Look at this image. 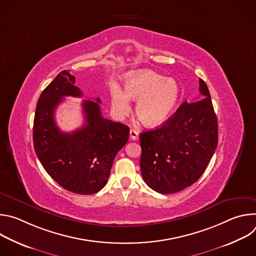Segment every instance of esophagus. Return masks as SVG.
Wrapping results in <instances>:
<instances>
[{
	"label": "esophagus",
	"instance_id": "obj_1",
	"mask_svg": "<svg viewBox=\"0 0 256 256\" xmlns=\"http://www.w3.org/2000/svg\"><path fill=\"white\" fill-rule=\"evenodd\" d=\"M130 138L132 140H136L138 138V132L136 130H130Z\"/></svg>",
	"mask_w": 256,
	"mask_h": 256
}]
</instances>
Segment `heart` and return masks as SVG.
I'll return each instance as SVG.
<instances>
[{"label": "heart", "mask_w": 256, "mask_h": 256, "mask_svg": "<svg viewBox=\"0 0 256 256\" xmlns=\"http://www.w3.org/2000/svg\"><path fill=\"white\" fill-rule=\"evenodd\" d=\"M181 88L174 79L166 78L152 70L132 72L126 77L124 91L112 90V105L116 116L130 112V102L136 101L134 114L146 126L154 128L168 120L179 104Z\"/></svg>", "instance_id": "obj_1"}]
</instances>
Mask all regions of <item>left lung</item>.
<instances>
[{
  "label": "left lung",
  "mask_w": 256,
  "mask_h": 256,
  "mask_svg": "<svg viewBox=\"0 0 256 256\" xmlns=\"http://www.w3.org/2000/svg\"><path fill=\"white\" fill-rule=\"evenodd\" d=\"M200 92L198 101L184 102L160 128L140 134L142 176L159 194H174L194 184L216 149L218 120L202 79Z\"/></svg>",
  "instance_id": "left-lung-1"
}]
</instances>
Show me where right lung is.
Wrapping results in <instances>:
<instances>
[{"mask_svg": "<svg viewBox=\"0 0 256 256\" xmlns=\"http://www.w3.org/2000/svg\"><path fill=\"white\" fill-rule=\"evenodd\" d=\"M75 77L62 70L42 91L33 122L34 150L48 175L64 190L78 194L101 190L118 152L128 142L130 128L101 116L99 103L84 100L85 124L72 132L60 130L54 110L64 96L82 97Z\"/></svg>", "mask_w": 256, "mask_h": 256, "instance_id": "1", "label": "right lung"}]
</instances>
